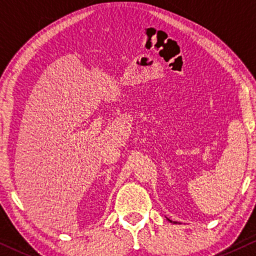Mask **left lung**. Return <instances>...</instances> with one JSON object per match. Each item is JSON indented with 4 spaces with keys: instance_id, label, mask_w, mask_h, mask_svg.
I'll return each mask as SVG.
<instances>
[{
    "instance_id": "obj_1",
    "label": "left lung",
    "mask_w": 256,
    "mask_h": 256,
    "mask_svg": "<svg viewBox=\"0 0 256 256\" xmlns=\"http://www.w3.org/2000/svg\"><path fill=\"white\" fill-rule=\"evenodd\" d=\"M170 222H171V220H170Z\"/></svg>"
}]
</instances>
